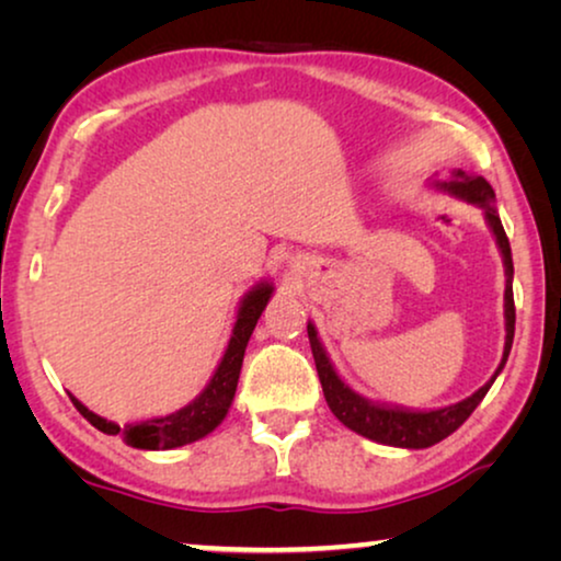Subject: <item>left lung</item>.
<instances>
[{"label": "left lung", "instance_id": "obj_1", "mask_svg": "<svg viewBox=\"0 0 561 561\" xmlns=\"http://www.w3.org/2000/svg\"><path fill=\"white\" fill-rule=\"evenodd\" d=\"M436 188L447 191V194L462 198L467 204L480 206L482 214H485V221L490 232L495 237L497 250L503 255V267H505V347H503V359L497 365L485 386L474 390L470 398L465 401L444 405V409L434 411H411L403 409V405H386L367 401L359 393H355L347 382H344L340 375H336L332 359H329L324 344H321L317 327L309 321V342L313 352V363H317V373L321 380V388H324V398L329 409L336 419L342 421L344 426L357 432L359 436H367V439L388 444V447H403V449H426L434 447L436 442L447 439L449 434H455L459 426L470 419V413L478 409L482 398L493 386L497 375L503 373L505 359L511 355L513 347V332H516V304H513V257H511V242L505 237V229L501 225V217H497L495 206V191L490 183L482 179V175H467L465 171H455L449 181H434Z\"/></svg>", "mask_w": 561, "mask_h": 561}]
</instances>
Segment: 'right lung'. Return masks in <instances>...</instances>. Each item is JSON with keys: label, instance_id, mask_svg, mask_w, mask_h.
<instances>
[{"label": "right lung", "instance_id": "right-lung-1", "mask_svg": "<svg viewBox=\"0 0 561 561\" xmlns=\"http://www.w3.org/2000/svg\"><path fill=\"white\" fill-rule=\"evenodd\" d=\"M273 296V283L260 280L255 288L248 290L240 301V309H237V321L232 327V336H229L225 355H221V363L214 370L211 380L206 382V388L198 393L188 405H183L175 413H168V416L158 419H145L135 421V424H114V421H106L96 416L94 411H89L79 398L71 396V401L83 419L89 421L91 426H96L99 432L122 436L127 447L135 449H175L183 447V444L204 439L206 434H211L221 421H225L229 405L234 401L237 380H240L244 350H248V342L252 336V329H255L260 313L265 311L267 301Z\"/></svg>", "mask_w": 561, "mask_h": 561}]
</instances>
